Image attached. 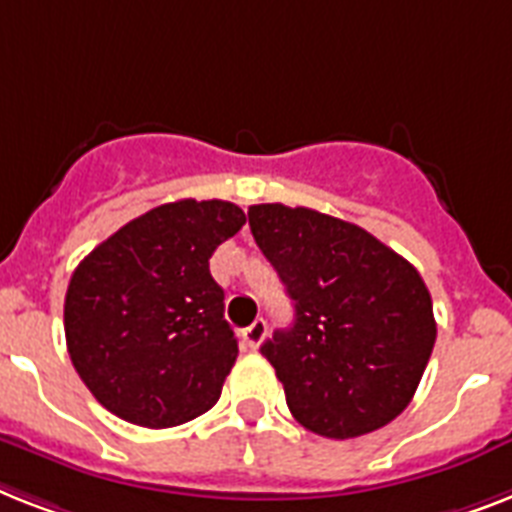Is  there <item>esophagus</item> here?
<instances>
[{
	"instance_id": "esophagus-1",
	"label": "esophagus",
	"mask_w": 512,
	"mask_h": 512,
	"mask_svg": "<svg viewBox=\"0 0 512 512\" xmlns=\"http://www.w3.org/2000/svg\"><path fill=\"white\" fill-rule=\"evenodd\" d=\"M265 334H268V323H265L263 318H257V321H252V323H249V326L242 331L244 342H247L249 350H257V347L263 344Z\"/></svg>"
}]
</instances>
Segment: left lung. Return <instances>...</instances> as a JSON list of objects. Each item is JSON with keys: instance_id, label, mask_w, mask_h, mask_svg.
I'll return each instance as SVG.
<instances>
[{"instance_id": "left-lung-1", "label": "left lung", "mask_w": 512, "mask_h": 512, "mask_svg": "<svg viewBox=\"0 0 512 512\" xmlns=\"http://www.w3.org/2000/svg\"><path fill=\"white\" fill-rule=\"evenodd\" d=\"M247 215L294 302V326L260 347L294 418L328 439L392 423L436 342L421 273L365 228L310 207L252 205Z\"/></svg>"}]
</instances>
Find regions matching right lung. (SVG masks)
<instances>
[{
	"instance_id": "add662e5",
	"label": "right lung",
	"mask_w": 512,
	"mask_h": 512,
	"mask_svg": "<svg viewBox=\"0 0 512 512\" xmlns=\"http://www.w3.org/2000/svg\"><path fill=\"white\" fill-rule=\"evenodd\" d=\"M244 220L223 199H178L83 257L65 294V339L99 405L144 429H170L218 402L239 344L210 257Z\"/></svg>"
}]
</instances>
